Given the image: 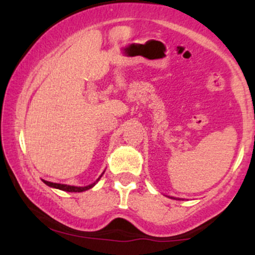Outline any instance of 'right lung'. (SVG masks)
Returning <instances> with one entry per match:
<instances>
[{
    "instance_id": "obj_1",
    "label": "right lung",
    "mask_w": 255,
    "mask_h": 255,
    "mask_svg": "<svg viewBox=\"0 0 255 255\" xmlns=\"http://www.w3.org/2000/svg\"><path fill=\"white\" fill-rule=\"evenodd\" d=\"M104 174V172H103ZM102 174V175H103ZM102 175L101 176H99L98 178H97V181H96V182H93V183H91V184H89V186H86V187H75V186H69V184H61V183H54V182H49V181H45V180H43V182L46 184V186H49V187H52V188H57V189H61V191H64V192H75V193H79V192H84V191H87V189H90V188H92L93 186H95L96 183L98 182L99 181V178L102 177Z\"/></svg>"
}]
</instances>
